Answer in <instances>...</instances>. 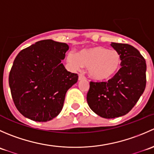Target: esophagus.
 <instances>
[{
	"instance_id": "obj_1",
	"label": "esophagus",
	"mask_w": 154,
	"mask_h": 154,
	"mask_svg": "<svg viewBox=\"0 0 154 154\" xmlns=\"http://www.w3.org/2000/svg\"><path fill=\"white\" fill-rule=\"evenodd\" d=\"M78 80H86V77L83 75V74H79L78 77Z\"/></svg>"
}]
</instances>
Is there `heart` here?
<instances>
[{"instance_id":"heart-1","label":"heart","mask_w":154,"mask_h":154,"mask_svg":"<svg viewBox=\"0 0 154 154\" xmlns=\"http://www.w3.org/2000/svg\"><path fill=\"white\" fill-rule=\"evenodd\" d=\"M67 61L74 69L86 66L90 77L96 81L105 82L112 79L120 71L122 57L120 53L103 46L81 50L78 55L70 52Z\"/></svg>"}]
</instances>
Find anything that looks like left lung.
Instances as JSON below:
<instances>
[{"instance_id":"1","label":"left lung","mask_w":154,"mask_h":154,"mask_svg":"<svg viewBox=\"0 0 154 154\" xmlns=\"http://www.w3.org/2000/svg\"><path fill=\"white\" fill-rule=\"evenodd\" d=\"M110 45L120 53V71L108 82H90L87 103L97 116L115 119L127 114L136 105L146 86L147 66L144 57L133 46L112 42Z\"/></svg>"}]
</instances>
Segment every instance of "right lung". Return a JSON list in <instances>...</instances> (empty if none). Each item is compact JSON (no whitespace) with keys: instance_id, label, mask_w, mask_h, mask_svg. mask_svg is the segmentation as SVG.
Returning <instances> with one entry per match:
<instances>
[{"instance_id":"right-lung-1","label":"right lung","mask_w":154,"mask_h":154,"mask_svg":"<svg viewBox=\"0 0 154 154\" xmlns=\"http://www.w3.org/2000/svg\"><path fill=\"white\" fill-rule=\"evenodd\" d=\"M68 45L51 39L20 51L9 76L12 100L21 115L45 122L62 111L67 91L78 80L63 63Z\"/></svg>"}]
</instances>
